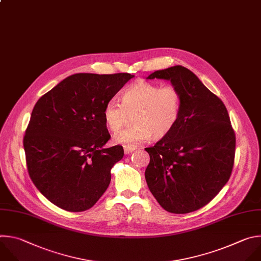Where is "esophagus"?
Here are the masks:
<instances>
[{"label":"esophagus","instance_id":"34e87169","mask_svg":"<svg viewBox=\"0 0 261 261\" xmlns=\"http://www.w3.org/2000/svg\"><path fill=\"white\" fill-rule=\"evenodd\" d=\"M136 150V147H133V148H129V147H124V153L125 154H129L132 152H134Z\"/></svg>","mask_w":261,"mask_h":261}]
</instances>
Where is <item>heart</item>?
Masks as SVG:
<instances>
[{
	"instance_id": "b5f03b06",
	"label": "heart",
	"mask_w": 261,
	"mask_h": 261,
	"mask_svg": "<svg viewBox=\"0 0 261 261\" xmlns=\"http://www.w3.org/2000/svg\"><path fill=\"white\" fill-rule=\"evenodd\" d=\"M182 107L183 94L177 86L141 81L123 91L121 103L109 100L102 117L108 129L116 133L133 115L135 125L114 135L116 143L133 148L151 136L154 140L167 137L176 126Z\"/></svg>"
}]
</instances>
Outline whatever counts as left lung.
I'll use <instances>...</instances> for the list:
<instances>
[{"mask_svg":"<svg viewBox=\"0 0 261 261\" xmlns=\"http://www.w3.org/2000/svg\"><path fill=\"white\" fill-rule=\"evenodd\" d=\"M154 78L171 80L183 94V107L174 129L145 148V178L166 211L187 214L209 203L229 180L236 134L223 101L190 70L175 66L148 77Z\"/></svg>","mask_w":261,"mask_h":261,"instance_id":"1","label":"left lung"}]
</instances>
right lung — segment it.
Here are the masks:
<instances>
[{
	"mask_svg": "<svg viewBox=\"0 0 261 261\" xmlns=\"http://www.w3.org/2000/svg\"><path fill=\"white\" fill-rule=\"evenodd\" d=\"M133 77L74 74L36 102L23 137L27 168L38 190L61 209L86 211L108 188L124 152L120 145L102 148L111 138L102 110Z\"/></svg>",
	"mask_w": 261,
	"mask_h": 261,
	"instance_id": "add662e5",
	"label": "right lung"
}]
</instances>
